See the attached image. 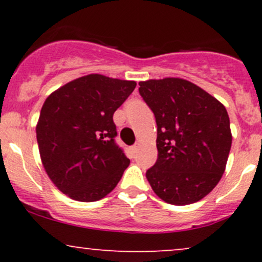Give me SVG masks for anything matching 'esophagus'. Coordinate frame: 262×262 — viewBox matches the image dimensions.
I'll list each match as a JSON object with an SVG mask.
<instances>
[{"label":"esophagus","instance_id":"1","mask_svg":"<svg viewBox=\"0 0 262 262\" xmlns=\"http://www.w3.org/2000/svg\"><path fill=\"white\" fill-rule=\"evenodd\" d=\"M138 146H139V143L134 144V145H133V148H132V150H133V152H134V154H135V152L138 151Z\"/></svg>","mask_w":262,"mask_h":262}]
</instances>
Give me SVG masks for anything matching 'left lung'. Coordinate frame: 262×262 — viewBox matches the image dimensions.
<instances>
[{"label":"left lung","mask_w":262,"mask_h":262,"mask_svg":"<svg viewBox=\"0 0 262 262\" xmlns=\"http://www.w3.org/2000/svg\"><path fill=\"white\" fill-rule=\"evenodd\" d=\"M139 93L158 125V160L146 171L165 202H198L217 186L231 146L227 110L194 83L167 77L139 82Z\"/></svg>","instance_id":"1"}]
</instances>
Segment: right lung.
<instances>
[{
    "instance_id": "add662e5",
    "label": "right lung",
    "mask_w": 262,
    "mask_h": 262,
    "mask_svg": "<svg viewBox=\"0 0 262 262\" xmlns=\"http://www.w3.org/2000/svg\"><path fill=\"white\" fill-rule=\"evenodd\" d=\"M137 83L103 75L82 76L44 102L37 141L48 176L62 193L95 202L116 187L130 160L114 138L113 114Z\"/></svg>"
}]
</instances>
